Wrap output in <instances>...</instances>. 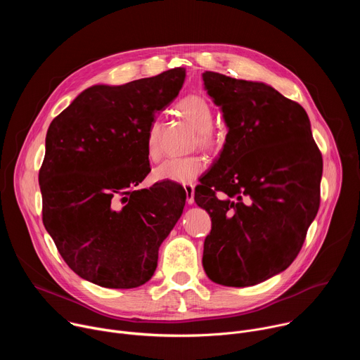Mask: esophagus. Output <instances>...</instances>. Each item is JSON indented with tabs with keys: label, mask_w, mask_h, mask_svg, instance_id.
I'll return each instance as SVG.
<instances>
[{
	"label": "esophagus",
	"mask_w": 360,
	"mask_h": 360,
	"mask_svg": "<svg viewBox=\"0 0 360 360\" xmlns=\"http://www.w3.org/2000/svg\"><path fill=\"white\" fill-rule=\"evenodd\" d=\"M185 192H186L188 205H193L195 203V188H193V185H185Z\"/></svg>",
	"instance_id": "1"
}]
</instances>
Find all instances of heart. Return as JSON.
Here are the masks:
<instances>
[{"instance_id":"1","label":"heart","mask_w":360,"mask_h":360,"mask_svg":"<svg viewBox=\"0 0 360 360\" xmlns=\"http://www.w3.org/2000/svg\"><path fill=\"white\" fill-rule=\"evenodd\" d=\"M178 114L196 129L195 145L208 152H218L222 146L221 135L214 129L215 112L207 98L198 94H191L178 101ZM146 157L150 161H160L162 157L161 146V122H150L145 138ZM207 169V161L199 155L185 158H169L155 168L157 179L171 181L188 185L193 182L203 171Z\"/></svg>"}]
</instances>
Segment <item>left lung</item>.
<instances>
[{
	"mask_svg": "<svg viewBox=\"0 0 360 360\" xmlns=\"http://www.w3.org/2000/svg\"><path fill=\"white\" fill-rule=\"evenodd\" d=\"M228 127L221 157L195 188L212 229L203 269L215 283L252 286L297 256L321 203L322 153L297 102L262 82L203 74Z\"/></svg>",
	"mask_w": 360,
	"mask_h": 360,
	"instance_id": "1",
	"label": "left lung"
}]
</instances>
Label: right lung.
Segmentation results:
<instances>
[{"label":"right lung","mask_w":360,"mask_h":360,"mask_svg":"<svg viewBox=\"0 0 360 360\" xmlns=\"http://www.w3.org/2000/svg\"><path fill=\"white\" fill-rule=\"evenodd\" d=\"M185 70L120 86L94 85L51 122L39 169L42 222L65 264L104 288L148 282L186 193L172 182L134 188L150 167L146 131L178 96Z\"/></svg>","instance_id":"1"}]
</instances>
